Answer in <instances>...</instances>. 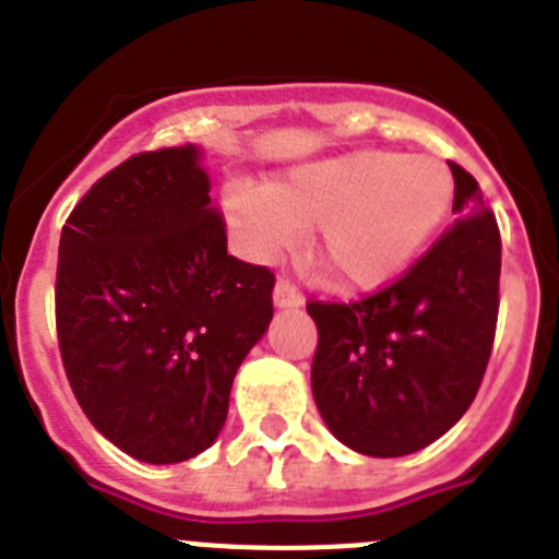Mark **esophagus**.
Returning <instances> with one entry per match:
<instances>
[{"label": "esophagus", "instance_id": "1", "mask_svg": "<svg viewBox=\"0 0 559 559\" xmlns=\"http://www.w3.org/2000/svg\"><path fill=\"white\" fill-rule=\"evenodd\" d=\"M274 305L280 310L285 308H302V294L288 283V280H280L274 285Z\"/></svg>", "mask_w": 559, "mask_h": 559}]
</instances>
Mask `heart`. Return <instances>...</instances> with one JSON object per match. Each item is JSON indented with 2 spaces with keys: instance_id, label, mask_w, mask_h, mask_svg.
Here are the masks:
<instances>
[{
  "instance_id": "1",
  "label": "heart",
  "mask_w": 559,
  "mask_h": 559,
  "mask_svg": "<svg viewBox=\"0 0 559 559\" xmlns=\"http://www.w3.org/2000/svg\"><path fill=\"white\" fill-rule=\"evenodd\" d=\"M451 206L453 176L442 162L394 151L341 153L294 167L263 190H224L226 218L251 254L271 257L316 229V263L347 294H372L406 274Z\"/></svg>"
}]
</instances>
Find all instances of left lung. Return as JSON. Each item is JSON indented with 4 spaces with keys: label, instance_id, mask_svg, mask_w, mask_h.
I'll use <instances>...</instances> for the list:
<instances>
[{
    "label": "left lung",
    "instance_id": "left-lung-1",
    "mask_svg": "<svg viewBox=\"0 0 559 559\" xmlns=\"http://www.w3.org/2000/svg\"><path fill=\"white\" fill-rule=\"evenodd\" d=\"M456 224L397 283L360 302H310L316 408L341 445L423 451L471 408L498 319L501 235L478 181L451 162Z\"/></svg>",
    "mask_w": 559,
    "mask_h": 559
}]
</instances>
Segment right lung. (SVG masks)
I'll list each match as a JSON object with an SVG mask.
<instances>
[{
	"label": "right lung",
	"mask_w": 559,
	"mask_h": 559,
	"mask_svg": "<svg viewBox=\"0 0 559 559\" xmlns=\"http://www.w3.org/2000/svg\"><path fill=\"white\" fill-rule=\"evenodd\" d=\"M199 145L131 156L72 210L58 246L63 369L128 456L176 464L218 439L237 369L274 316V274L226 251Z\"/></svg>",
	"instance_id": "obj_1"
}]
</instances>
